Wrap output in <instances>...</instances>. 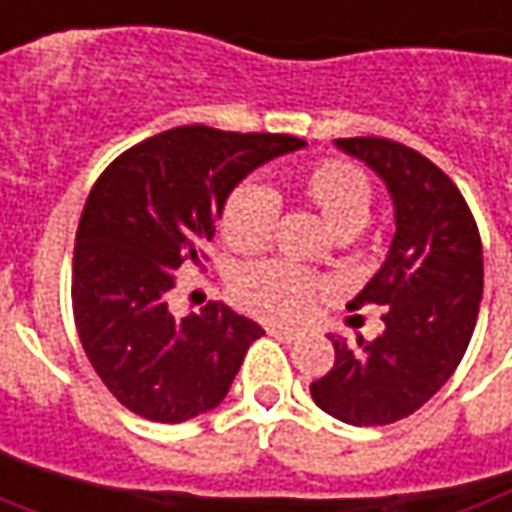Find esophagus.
<instances>
[{
  "instance_id": "1",
  "label": "esophagus",
  "mask_w": 512,
  "mask_h": 512,
  "mask_svg": "<svg viewBox=\"0 0 512 512\" xmlns=\"http://www.w3.org/2000/svg\"><path fill=\"white\" fill-rule=\"evenodd\" d=\"M266 331H269L272 337H277L280 343H294V340L300 337V334H294V331H286V328H277V326H269Z\"/></svg>"
}]
</instances>
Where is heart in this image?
<instances>
[{"label": "heart", "mask_w": 512, "mask_h": 512, "mask_svg": "<svg viewBox=\"0 0 512 512\" xmlns=\"http://www.w3.org/2000/svg\"><path fill=\"white\" fill-rule=\"evenodd\" d=\"M297 189L340 238L360 232L368 223L374 189L368 175L348 161L331 158L314 164L300 175ZM274 212L277 203L266 186H238L223 203V240L243 255L266 249L272 240ZM320 291L323 283L317 277L283 260H260L235 277V297L240 306L269 323H300L309 317Z\"/></svg>", "instance_id": "heart-1"}]
</instances>
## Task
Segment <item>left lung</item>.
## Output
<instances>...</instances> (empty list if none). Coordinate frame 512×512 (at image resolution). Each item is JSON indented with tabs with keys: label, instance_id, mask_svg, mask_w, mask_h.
<instances>
[{
	"label": "left lung",
	"instance_id": "1",
	"mask_svg": "<svg viewBox=\"0 0 512 512\" xmlns=\"http://www.w3.org/2000/svg\"><path fill=\"white\" fill-rule=\"evenodd\" d=\"M385 181L397 232L379 272L348 303L382 306L377 340L331 337L334 365L311 399L348 425H391L419 411L465 357L476 328L485 263L462 192L422 152L391 138H337Z\"/></svg>",
	"mask_w": 512,
	"mask_h": 512
}]
</instances>
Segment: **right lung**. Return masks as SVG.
<instances>
[{
  "label": "right lung",
  "mask_w": 512,
  "mask_h": 512,
  "mask_svg": "<svg viewBox=\"0 0 512 512\" xmlns=\"http://www.w3.org/2000/svg\"><path fill=\"white\" fill-rule=\"evenodd\" d=\"M303 147L294 135L186 124L121 152L90 189L73 252V317L90 365L133 414L178 425L229 394L263 328L223 303L175 317L169 291L184 263H201L229 192Z\"/></svg>",
  "instance_id": "obj_1"
}]
</instances>
